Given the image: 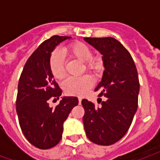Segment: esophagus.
I'll use <instances>...</instances> for the list:
<instances>
[{
	"label": "esophagus",
	"instance_id": "1",
	"mask_svg": "<svg viewBox=\"0 0 160 160\" xmlns=\"http://www.w3.org/2000/svg\"><path fill=\"white\" fill-rule=\"evenodd\" d=\"M81 100H82V99H81V98H79V105H81Z\"/></svg>",
	"mask_w": 160,
	"mask_h": 160
}]
</instances>
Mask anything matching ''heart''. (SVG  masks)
<instances>
[{
	"label": "heart",
	"mask_w": 160,
	"mask_h": 160,
	"mask_svg": "<svg viewBox=\"0 0 160 160\" xmlns=\"http://www.w3.org/2000/svg\"><path fill=\"white\" fill-rule=\"evenodd\" d=\"M64 53L71 59L83 62L82 72L87 70L92 75H99L104 67V61L100 55H92L90 46L83 42H75L65 47ZM49 69L51 75L56 80H62L65 76V61L58 51L52 52L49 59ZM93 80L90 75H85L78 78H69L64 81L62 88L68 95L83 96L92 87Z\"/></svg>",
	"instance_id": "heart-1"
}]
</instances>
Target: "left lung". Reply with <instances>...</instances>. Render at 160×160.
<instances>
[{
	"label": "left lung",
	"instance_id": "1",
	"mask_svg": "<svg viewBox=\"0 0 160 160\" xmlns=\"http://www.w3.org/2000/svg\"><path fill=\"white\" fill-rule=\"evenodd\" d=\"M103 55L105 70L95 90L108 98L95 106L87 100L83 123L88 139L100 145H110L122 139L130 127L138 108L139 81L129 52L112 37L84 38Z\"/></svg>",
	"mask_w": 160,
	"mask_h": 160
}]
</instances>
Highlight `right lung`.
Instances as JSON below:
<instances>
[{"instance_id":"obj_1","label":"right lung","mask_w":160,"mask_h":160,"mask_svg":"<svg viewBox=\"0 0 160 160\" xmlns=\"http://www.w3.org/2000/svg\"><path fill=\"white\" fill-rule=\"evenodd\" d=\"M70 36H53L38 46L29 57L21 72L16 97L19 123L27 140L36 148L51 149L60 141L63 124L77 97H63L55 108L49 100L59 99L62 90L49 69V59L55 46Z\"/></svg>"}]
</instances>
